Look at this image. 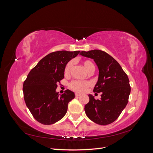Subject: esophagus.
<instances>
[{
    "label": "esophagus",
    "instance_id": "esophagus-1",
    "mask_svg": "<svg viewBox=\"0 0 153 153\" xmlns=\"http://www.w3.org/2000/svg\"><path fill=\"white\" fill-rule=\"evenodd\" d=\"M75 95H76V97H80L81 94H80V93H76L75 94Z\"/></svg>",
    "mask_w": 153,
    "mask_h": 153
}]
</instances>
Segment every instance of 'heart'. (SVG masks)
Segmentation results:
<instances>
[{"label": "heart", "instance_id": "b5f03b06", "mask_svg": "<svg viewBox=\"0 0 153 153\" xmlns=\"http://www.w3.org/2000/svg\"><path fill=\"white\" fill-rule=\"evenodd\" d=\"M74 65L73 61H70L65 66V74L66 75H68L70 72V70L72 69ZM83 65L84 68L86 69L87 72L90 71L92 69H94V65L90 60H84L83 62ZM90 83L86 81H73L70 83V87L72 90L77 92H83L87 89V88L89 86Z\"/></svg>", "mask_w": 153, "mask_h": 153}]
</instances>
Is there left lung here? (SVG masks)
Returning <instances> with one entry per match:
<instances>
[{"label": "left lung", "instance_id": "8db88e82", "mask_svg": "<svg viewBox=\"0 0 153 153\" xmlns=\"http://www.w3.org/2000/svg\"><path fill=\"white\" fill-rule=\"evenodd\" d=\"M79 55L94 60L99 74L93 91L102 93L100 100L88 94L89 102L85 105L87 116L100 125L111 124L118 118L128 102L130 81L126 74L115 59L98 49L81 51Z\"/></svg>", "mask_w": 153, "mask_h": 153}]
</instances>
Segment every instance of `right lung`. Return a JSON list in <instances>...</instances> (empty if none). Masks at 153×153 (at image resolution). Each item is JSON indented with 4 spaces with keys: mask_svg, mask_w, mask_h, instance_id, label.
Returning <instances> with one entry per match:
<instances>
[{
    "mask_svg": "<svg viewBox=\"0 0 153 153\" xmlns=\"http://www.w3.org/2000/svg\"><path fill=\"white\" fill-rule=\"evenodd\" d=\"M80 51H59L49 53L30 70L23 83L24 100L37 121L49 125L66 115L68 103L75 98L68 89L60 95L57 83L64 78L65 66Z\"/></svg>",
    "mask_w": 153,
    "mask_h": 153,
    "instance_id": "obj_1",
    "label": "right lung"
}]
</instances>
